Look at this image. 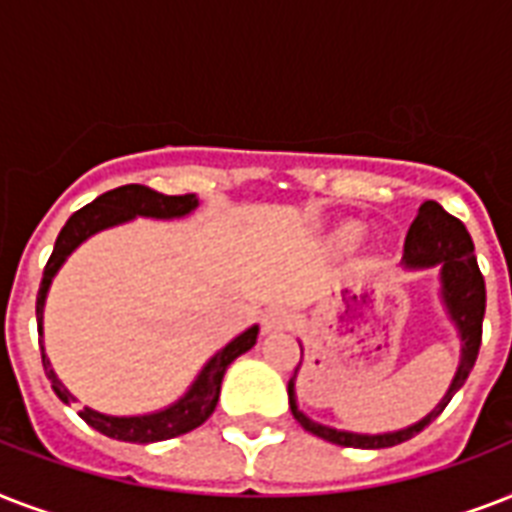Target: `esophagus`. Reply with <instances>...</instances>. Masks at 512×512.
<instances>
[{
    "instance_id": "1",
    "label": "esophagus",
    "mask_w": 512,
    "mask_h": 512,
    "mask_svg": "<svg viewBox=\"0 0 512 512\" xmlns=\"http://www.w3.org/2000/svg\"><path fill=\"white\" fill-rule=\"evenodd\" d=\"M292 327V313L287 308H271L263 316V329L265 332H284Z\"/></svg>"
}]
</instances>
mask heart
Returning <instances> with one entry per match:
<instances>
[{
    "instance_id": "obj_1",
    "label": "heart",
    "mask_w": 512,
    "mask_h": 512,
    "mask_svg": "<svg viewBox=\"0 0 512 512\" xmlns=\"http://www.w3.org/2000/svg\"><path fill=\"white\" fill-rule=\"evenodd\" d=\"M356 239H358V231H353V228H348V231L342 233V241H345V244H353Z\"/></svg>"
}]
</instances>
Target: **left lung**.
<instances>
[{
	"instance_id": "1",
	"label": "left lung",
	"mask_w": 512,
	"mask_h": 512,
	"mask_svg": "<svg viewBox=\"0 0 512 512\" xmlns=\"http://www.w3.org/2000/svg\"><path fill=\"white\" fill-rule=\"evenodd\" d=\"M404 263L409 268H430L441 265V281H444V300L446 308L452 313L454 324L462 335V361L460 369L454 374L452 388L441 398V404L433 412L420 420L417 425L398 433H382V436H358V433H345V430L324 428L319 422H311L295 401V377L289 380V409L295 414V420L303 425L308 433L324 438L329 444L337 446H356V449H385V446L404 444L414 438L420 430H425L438 414L444 412L452 396L465 385L470 369L476 364L478 348H481V335H484V311H486V284L484 273L478 268L476 249L470 239L468 228L462 225L454 215H449L438 201H425L414 217L412 228L406 233L404 244ZM297 374V369H295Z\"/></svg>"
}]
</instances>
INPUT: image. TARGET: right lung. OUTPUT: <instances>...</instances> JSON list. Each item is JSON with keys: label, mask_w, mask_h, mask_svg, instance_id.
<instances>
[{"label": "right lung", "mask_w": 512, "mask_h": 512, "mask_svg": "<svg viewBox=\"0 0 512 512\" xmlns=\"http://www.w3.org/2000/svg\"><path fill=\"white\" fill-rule=\"evenodd\" d=\"M199 201L193 193H183V196H167V193H159L148 185H119L114 191H106L103 196L82 207L79 212L68 217V223L63 225V231L58 233L55 239V249H52L50 260L44 265L42 284H39V295H36V324H39V332H42V308L44 297H47V289H50L52 276L58 273V268L63 265L71 252H74L79 244H82L87 236L103 231L108 225L124 223V220H132L135 215L143 217H183L188 215ZM257 342V327L247 329L244 335H239L233 342H228L220 353L212 356L201 374L196 377V382L191 385V390L185 393L177 404H172L170 409L156 414H143V417H108V414L92 412L84 406L79 417H82L90 428H95L98 433L108 438H116V441H130V444H154V441H167V438L183 436L188 430L199 428L212 417L217 406V398H220V382H223V374L228 369L233 358H239L241 353H247L252 345ZM42 364L47 380L52 382V390L55 396L68 404L74 401V396L68 393L63 385L58 382V377L52 374L50 361L44 356L42 348Z\"/></svg>", "instance_id": "1"}]
</instances>
